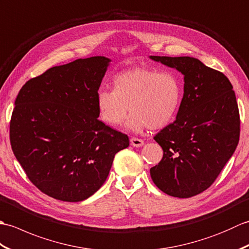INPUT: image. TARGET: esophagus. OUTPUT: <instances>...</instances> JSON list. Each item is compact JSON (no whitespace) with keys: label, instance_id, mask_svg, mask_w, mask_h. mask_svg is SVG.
Wrapping results in <instances>:
<instances>
[{"label":"esophagus","instance_id":"34e87169","mask_svg":"<svg viewBox=\"0 0 249 249\" xmlns=\"http://www.w3.org/2000/svg\"><path fill=\"white\" fill-rule=\"evenodd\" d=\"M130 144L133 146H136V147H139V146H142L144 144V141L141 140V139H138V138H135V137H131L130 138Z\"/></svg>","mask_w":249,"mask_h":249}]
</instances>
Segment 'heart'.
Masks as SVG:
<instances>
[{
	"mask_svg": "<svg viewBox=\"0 0 249 249\" xmlns=\"http://www.w3.org/2000/svg\"><path fill=\"white\" fill-rule=\"evenodd\" d=\"M113 91L99 89L96 94L98 114L106 124L120 126L129 112L128 128L142 131L165 127L174 119L182 102V84L171 71L150 67H135L118 73Z\"/></svg>",
	"mask_w": 249,
	"mask_h": 249,
	"instance_id": "1",
	"label": "heart"
}]
</instances>
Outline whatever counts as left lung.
<instances>
[{
    "label": "left lung",
    "mask_w": 249,
    "mask_h": 249,
    "mask_svg": "<svg viewBox=\"0 0 249 249\" xmlns=\"http://www.w3.org/2000/svg\"><path fill=\"white\" fill-rule=\"evenodd\" d=\"M150 57L184 75L177 119L154 137L163 156L151 168V178L169 196L193 197L214 183L239 143L235 93L223 72L195 57Z\"/></svg>",
    "instance_id": "1"
}]
</instances>
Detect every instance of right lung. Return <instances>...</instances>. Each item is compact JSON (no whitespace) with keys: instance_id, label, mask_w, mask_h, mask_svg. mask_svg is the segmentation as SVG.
Listing matches in <instances>:
<instances>
[{"instance_id":"1","label":"right lung","mask_w":249,"mask_h":249,"mask_svg":"<svg viewBox=\"0 0 249 249\" xmlns=\"http://www.w3.org/2000/svg\"><path fill=\"white\" fill-rule=\"evenodd\" d=\"M110 59L54 66L21 88L10 119V145L30 181L61 201L79 202L102 187L127 135L97 118L96 94Z\"/></svg>"}]
</instances>
